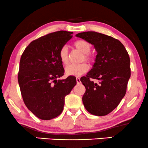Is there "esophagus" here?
Instances as JSON below:
<instances>
[{
  "instance_id": "esophagus-1",
  "label": "esophagus",
  "mask_w": 148,
  "mask_h": 148,
  "mask_svg": "<svg viewBox=\"0 0 148 148\" xmlns=\"http://www.w3.org/2000/svg\"><path fill=\"white\" fill-rule=\"evenodd\" d=\"M76 81H77V84H79L81 82H80V78L77 77H76Z\"/></svg>"
}]
</instances>
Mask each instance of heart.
Instances as JSON below:
<instances>
[{
  "label": "heart",
  "instance_id": "b5f03b06",
  "mask_svg": "<svg viewBox=\"0 0 148 148\" xmlns=\"http://www.w3.org/2000/svg\"><path fill=\"white\" fill-rule=\"evenodd\" d=\"M74 46L78 51L82 53L83 56L81 58V62L86 61L88 63H91L94 61V57L90 53L91 50V45L88 41L84 40H79L74 43ZM59 58L61 62L64 65H67L69 60V48L66 45H64L60 49ZM88 70V66L84 62L78 64H70L67 66L65 69L66 73L68 75L79 76L86 73Z\"/></svg>",
  "mask_w": 148,
  "mask_h": 148
}]
</instances>
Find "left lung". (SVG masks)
I'll return each mask as SVG.
<instances>
[{"label": "left lung", "mask_w": 148, "mask_h": 148, "mask_svg": "<svg viewBox=\"0 0 148 148\" xmlns=\"http://www.w3.org/2000/svg\"><path fill=\"white\" fill-rule=\"evenodd\" d=\"M76 36L93 45L97 51L92 69L80 79L86 88L84 106L90 114L106 115L117 107L126 92L131 75L129 55L123 44L111 36L95 32Z\"/></svg>", "instance_id": "left-lung-1"}]
</instances>
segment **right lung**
Instances as JSON below:
<instances>
[{
  "label": "right lung",
  "mask_w": 148,
  "mask_h": 148,
  "mask_svg": "<svg viewBox=\"0 0 148 148\" xmlns=\"http://www.w3.org/2000/svg\"><path fill=\"white\" fill-rule=\"evenodd\" d=\"M66 31L50 33L34 40L26 47L20 60L18 80L24 103L40 119L57 117L62 112L66 95L76 85V78L64 73L60 49L73 37Z\"/></svg>",
  "instance_id": "right-lung-1"
}]
</instances>
